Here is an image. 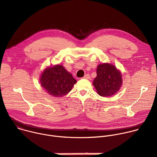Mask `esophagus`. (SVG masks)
<instances>
[{
    "label": "esophagus",
    "mask_w": 157,
    "mask_h": 157,
    "mask_svg": "<svg viewBox=\"0 0 157 157\" xmlns=\"http://www.w3.org/2000/svg\"><path fill=\"white\" fill-rule=\"evenodd\" d=\"M83 78H86V79H89L90 78V75H89V74H86L85 75H84Z\"/></svg>",
    "instance_id": "1"
}]
</instances>
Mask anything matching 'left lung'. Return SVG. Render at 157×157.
<instances>
[{
    "instance_id": "1",
    "label": "left lung",
    "mask_w": 157,
    "mask_h": 157,
    "mask_svg": "<svg viewBox=\"0 0 157 157\" xmlns=\"http://www.w3.org/2000/svg\"><path fill=\"white\" fill-rule=\"evenodd\" d=\"M93 86L102 97H109L119 91L123 84L121 72L109 63L99 64L97 67V77Z\"/></svg>"
}]
</instances>
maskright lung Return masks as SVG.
I'll list each match as a JSON object with an SVG mask.
<instances>
[{"label": "right lung", "instance_id": "1", "mask_svg": "<svg viewBox=\"0 0 157 157\" xmlns=\"http://www.w3.org/2000/svg\"><path fill=\"white\" fill-rule=\"evenodd\" d=\"M40 82L48 94L55 98H62L71 90L77 80L63 65H55L43 70Z\"/></svg>", "mask_w": 157, "mask_h": 157}]
</instances>
